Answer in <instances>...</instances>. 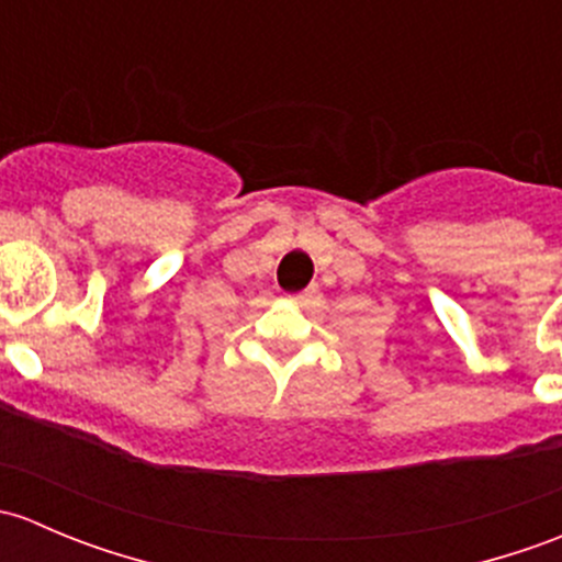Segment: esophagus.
<instances>
[{"label": "esophagus", "mask_w": 562, "mask_h": 562, "mask_svg": "<svg viewBox=\"0 0 562 562\" xmlns=\"http://www.w3.org/2000/svg\"><path fill=\"white\" fill-rule=\"evenodd\" d=\"M313 296V288H310V291H302V293H296V296H291L293 302H307V299Z\"/></svg>", "instance_id": "34e87169"}]
</instances>
